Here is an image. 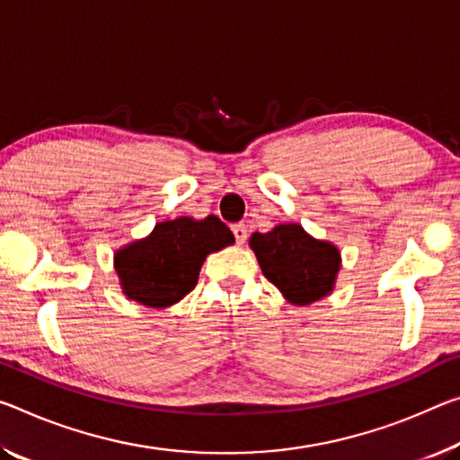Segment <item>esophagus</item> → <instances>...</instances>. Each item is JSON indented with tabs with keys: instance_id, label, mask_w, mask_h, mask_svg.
<instances>
[{
	"instance_id": "esophagus-1",
	"label": "esophagus",
	"mask_w": 460,
	"mask_h": 460,
	"mask_svg": "<svg viewBox=\"0 0 460 460\" xmlns=\"http://www.w3.org/2000/svg\"><path fill=\"white\" fill-rule=\"evenodd\" d=\"M233 235H235L239 245H243L245 239H247V227H245V225H243V223L233 225Z\"/></svg>"
}]
</instances>
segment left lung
<instances>
[{"label": "left lung", "mask_w": 460, "mask_h": 460, "mask_svg": "<svg viewBox=\"0 0 460 460\" xmlns=\"http://www.w3.org/2000/svg\"><path fill=\"white\" fill-rule=\"evenodd\" d=\"M250 247L266 279L290 305L305 307L332 295L341 268L340 250L315 239L298 223H280L268 233H253Z\"/></svg>", "instance_id": "1"}]
</instances>
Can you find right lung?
I'll return each mask as SVG.
<instances>
[{"instance_id":"right-lung-1","label":"right lung","mask_w":460,"mask_h":460,"mask_svg":"<svg viewBox=\"0 0 460 460\" xmlns=\"http://www.w3.org/2000/svg\"><path fill=\"white\" fill-rule=\"evenodd\" d=\"M233 243V233L215 215L155 223L147 237L114 253L122 295L151 309L172 307L196 287L208 253Z\"/></svg>"}]
</instances>
